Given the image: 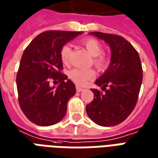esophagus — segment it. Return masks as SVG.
Wrapping results in <instances>:
<instances>
[{
	"label": "esophagus",
	"mask_w": 158,
	"mask_h": 158,
	"mask_svg": "<svg viewBox=\"0 0 158 158\" xmlns=\"http://www.w3.org/2000/svg\"><path fill=\"white\" fill-rule=\"evenodd\" d=\"M82 90H84V88L78 85L76 86V91H77V92H80V91H82Z\"/></svg>",
	"instance_id": "esophagus-1"
}]
</instances>
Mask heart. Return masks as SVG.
I'll return each instance as SVG.
<instances>
[{
	"instance_id": "obj_1",
	"label": "heart",
	"mask_w": 158,
	"mask_h": 158,
	"mask_svg": "<svg viewBox=\"0 0 158 158\" xmlns=\"http://www.w3.org/2000/svg\"><path fill=\"white\" fill-rule=\"evenodd\" d=\"M85 48L88 51L90 55L94 56L92 59L93 65L96 69L102 70L106 69L110 63V59L105 54H102V46L97 40L94 38H85L81 40ZM71 47L69 45H64L60 50V58L63 64L69 65L71 56ZM69 78L73 82L78 85H85L88 81L95 78L96 73L94 69H73L69 71Z\"/></svg>"
}]
</instances>
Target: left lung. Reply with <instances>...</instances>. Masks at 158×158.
Returning <instances> with one entry per match:
<instances>
[{"mask_svg":"<svg viewBox=\"0 0 158 158\" xmlns=\"http://www.w3.org/2000/svg\"><path fill=\"white\" fill-rule=\"evenodd\" d=\"M90 35L104 40L111 47L112 56L108 69L96 81L102 91L91 89L94 99L86 106V113L98 125H117L136 106L143 78L140 58L135 47L122 36L102 32Z\"/></svg>","mask_w":158,"mask_h":158,"instance_id":"8db88e82","label":"left lung"}]
</instances>
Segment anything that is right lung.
I'll return each instance as SVG.
<instances>
[{
  "instance_id": "1",
  "label": "right lung",
  "mask_w": 158,
  "mask_h": 158,
  "mask_svg": "<svg viewBox=\"0 0 158 158\" xmlns=\"http://www.w3.org/2000/svg\"><path fill=\"white\" fill-rule=\"evenodd\" d=\"M82 31L48 30L40 33L23 53L16 82L19 106L28 118L40 126L61 121L68 102L75 95L74 84L62 73L60 50ZM59 83L56 88L51 83Z\"/></svg>"
}]
</instances>
